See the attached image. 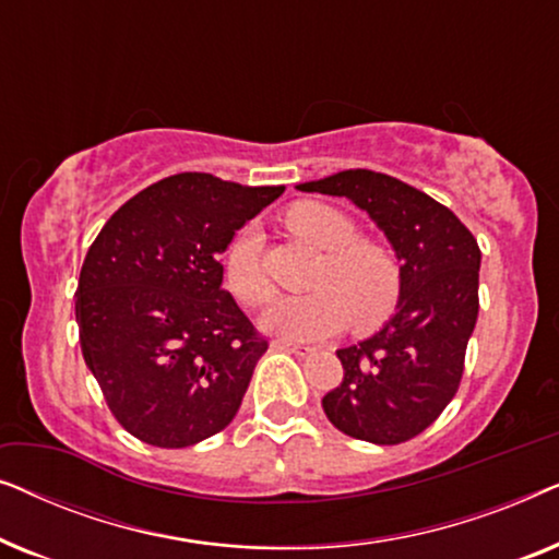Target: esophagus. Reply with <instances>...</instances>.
Listing matches in <instances>:
<instances>
[{"label":"esophagus","mask_w":559,"mask_h":559,"mask_svg":"<svg viewBox=\"0 0 559 559\" xmlns=\"http://www.w3.org/2000/svg\"><path fill=\"white\" fill-rule=\"evenodd\" d=\"M272 348L289 350V354H297V356H305V354H310V350H312L310 346H300V343H289V341H274Z\"/></svg>","instance_id":"esophagus-1"}]
</instances>
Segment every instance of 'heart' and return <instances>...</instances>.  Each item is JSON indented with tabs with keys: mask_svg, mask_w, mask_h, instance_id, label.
I'll return each instance as SVG.
<instances>
[{
	"mask_svg": "<svg viewBox=\"0 0 559 559\" xmlns=\"http://www.w3.org/2000/svg\"><path fill=\"white\" fill-rule=\"evenodd\" d=\"M287 226L325 251L312 287L316 293L282 297L264 312L262 328L282 341H320L354 320L356 331H373L392 316L402 295V270L381 243L356 239V226L323 203H297ZM226 289L247 308L270 300L272 285L262 266V243L254 228L236 236L224 259Z\"/></svg>",
	"mask_w": 559,
	"mask_h": 559,
	"instance_id": "obj_1",
	"label": "heart"
}]
</instances>
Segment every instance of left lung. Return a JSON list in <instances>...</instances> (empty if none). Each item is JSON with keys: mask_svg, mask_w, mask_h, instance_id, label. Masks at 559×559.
<instances>
[{"mask_svg": "<svg viewBox=\"0 0 559 559\" xmlns=\"http://www.w3.org/2000/svg\"><path fill=\"white\" fill-rule=\"evenodd\" d=\"M297 190L348 198L400 259L396 312L371 338L335 350L343 381L323 396L341 432L400 445L427 430L461 386L478 318V241L453 211L384 173L343 170Z\"/></svg>", "mask_w": 559, "mask_h": 559, "instance_id": "8db88e82", "label": "left lung"}]
</instances>
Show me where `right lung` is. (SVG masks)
Here are the masks:
<instances>
[{
	"label": "right lung",
	"mask_w": 559,
	"mask_h": 559,
	"mask_svg": "<svg viewBox=\"0 0 559 559\" xmlns=\"http://www.w3.org/2000/svg\"><path fill=\"white\" fill-rule=\"evenodd\" d=\"M285 193L180 173L121 205L75 289L83 361L136 440L188 448L224 430L266 350L221 287L236 231Z\"/></svg>",
	"instance_id": "add662e5"
}]
</instances>
